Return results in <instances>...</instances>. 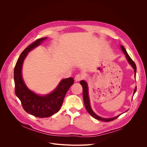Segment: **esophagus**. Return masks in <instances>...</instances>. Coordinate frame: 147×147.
Listing matches in <instances>:
<instances>
[{
	"mask_svg": "<svg viewBox=\"0 0 147 147\" xmlns=\"http://www.w3.org/2000/svg\"><path fill=\"white\" fill-rule=\"evenodd\" d=\"M82 76H81V75H80V74H77L76 76H75V77H74V80H75V81H76V82H78V81H80L81 79H82Z\"/></svg>",
	"mask_w": 147,
	"mask_h": 147,
	"instance_id": "34e87169",
	"label": "esophagus"
}]
</instances>
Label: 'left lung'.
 Segmentation results:
<instances>
[{"mask_svg":"<svg viewBox=\"0 0 147 147\" xmlns=\"http://www.w3.org/2000/svg\"><path fill=\"white\" fill-rule=\"evenodd\" d=\"M120 48L122 50V51L123 52V53H124L125 57H126V59L127 60L129 63L132 66V67L134 69V77L136 78V71H137V67H136V65L135 64V63L133 61V60L131 59V57L129 56V55H128L126 50L125 49V48H124V47L123 45H120ZM80 84L82 86V90H83V99H84V105H85V107L87 111V112H88V113L91 115L92 117H94V118L99 120H101L103 121H112L116 119H117L120 115H117L115 117H111V118H103V117H101L99 116H98L96 114H95L94 111H92L91 107V105H90V98H89V95H88V84L86 82V81H85L84 80H82L80 81ZM137 90V87H136L134 91V93H133V95H134L135 92H136ZM126 111V112H127Z\"/></svg>","mask_w":147,"mask_h":147,"instance_id":"8db88e82","label":"left lung"}]
</instances>
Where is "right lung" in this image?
Wrapping results in <instances>:
<instances>
[{
  "label": "right lung",
  "instance_id": "right-lung-1",
  "mask_svg": "<svg viewBox=\"0 0 147 147\" xmlns=\"http://www.w3.org/2000/svg\"><path fill=\"white\" fill-rule=\"evenodd\" d=\"M47 39V37L39 38L27 47L20 55L14 69L16 95L22 102L26 112L41 118L50 117L59 112L67 91L74 81L72 77L63 79L51 93L42 95L31 91L26 85L22 77L24 60L29 52Z\"/></svg>",
  "mask_w": 147,
  "mask_h": 147
}]
</instances>
